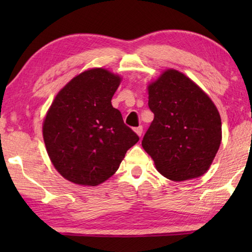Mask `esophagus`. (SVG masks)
<instances>
[{
    "label": "esophagus",
    "mask_w": 252,
    "mask_h": 252,
    "mask_svg": "<svg viewBox=\"0 0 252 252\" xmlns=\"http://www.w3.org/2000/svg\"><path fill=\"white\" fill-rule=\"evenodd\" d=\"M142 131H143V127H142V126H139L138 127H135L134 129V132L136 134H138L139 136H141L142 135Z\"/></svg>",
    "instance_id": "34e87169"
}]
</instances>
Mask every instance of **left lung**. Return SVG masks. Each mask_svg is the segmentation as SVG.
I'll list each match as a JSON object with an SVG mask.
<instances>
[{
  "label": "left lung",
  "instance_id": "1",
  "mask_svg": "<svg viewBox=\"0 0 252 252\" xmlns=\"http://www.w3.org/2000/svg\"><path fill=\"white\" fill-rule=\"evenodd\" d=\"M148 91L155 119L142 147L157 170L172 181L203 176L222 138L215 103L192 80L173 69L149 84Z\"/></svg>",
  "mask_w": 252,
  "mask_h": 252
}]
</instances>
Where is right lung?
<instances>
[{
    "instance_id": "1",
    "label": "right lung",
    "mask_w": 252,
    "mask_h": 252,
    "mask_svg": "<svg viewBox=\"0 0 252 252\" xmlns=\"http://www.w3.org/2000/svg\"><path fill=\"white\" fill-rule=\"evenodd\" d=\"M120 82L102 67L84 71L61 89L46 113L43 139L50 160L75 185L95 187L108 180L139 141L111 104Z\"/></svg>"
}]
</instances>
